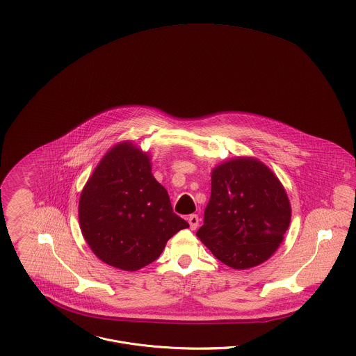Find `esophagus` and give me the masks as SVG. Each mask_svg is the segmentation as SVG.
<instances>
[{
	"label": "esophagus",
	"instance_id": "34e87169",
	"mask_svg": "<svg viewBox=\"0 0 356 356\" xmlns=\"http://www.w3.org/2000/svg\"><path fill=\"white\" fill-rule=\"evenodd\" d=\"M188 222H189V225H191V229H192V230H196V229H197V226H199V222H200L199 215H196V213L189 215Z\"/></svg>",
	"mask_w": 356,
	"mask_h": 356
}]
</instances>
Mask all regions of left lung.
Listing matches in <instances>:
<instances>
[{"instance_id":"obj_1","label":"left lung","mask_w":356,"mask_h":356,"mask_svg":"<svg viewBox=\"0 0 356 356\" xmlns=\"http://www.w3.org/2000/svg\"><path fill=\"white\" fill-rule=\"evenodd\" d=\"M292 208L281 181L259 159L238 156L211 172V197L197 237L234 270L270 259L284 241Z\"/></svg>"}]
</instances>
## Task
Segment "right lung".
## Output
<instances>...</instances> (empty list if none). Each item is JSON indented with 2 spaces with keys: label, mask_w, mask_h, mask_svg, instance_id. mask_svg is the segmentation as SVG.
Segmentation results:
<instances>
[{
  "label": "right lung",
  "mask_w": 356,
  "mask_h": 356,
  "mask_svg": "<svg viewBox=\"0 0 356 356\" xmlns=\"http://www.w3.org/2000/svg\"><path fill=\"white\" fill-rule=\"evenodd\" d=\"M79 226L102 261L137 271L163 252L189 223L172 212L167 191L154 179L151 153L131 141L102 156L79 197Z\"/></svg>",
  "instance_id": "right-lung-1"
}]
</instances>
